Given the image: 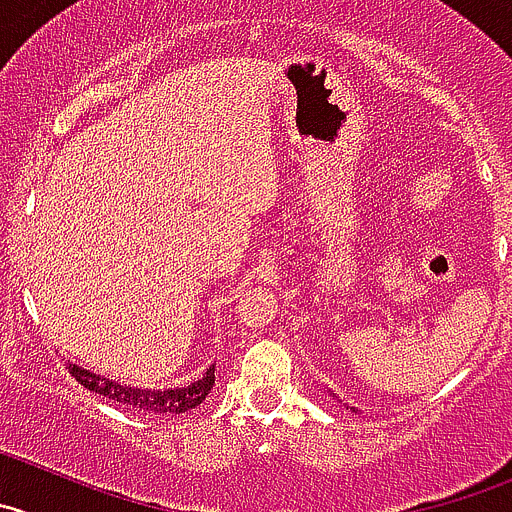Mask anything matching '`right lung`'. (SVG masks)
Here are the masks:
<instances>
[{"mask_svg": "<svg viewBox=\"0 0 512 512\" xmlns=\"http://www.w3.org/2000/svg\"><path fill=\"white\" fill-rule=\"evenodd\" d=\"M67 372L72 379L82 384L90 392L102 394V397L113 399L118 405L130 407V410L145 412V415H183V412L193 410L208 397L211 387L216 384V367H208V372L203 374L198 382L188 384V387L178 389H133V387H120L113 379H102L100 374H92L90 369H82L77 364H67Z\"/></svg>", "mask_w": 512, "mask_h": 512, "instance_id": "add662e5", "label": "right lung"}]
</instances>
